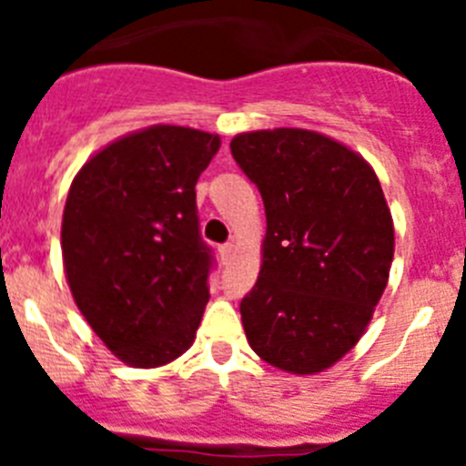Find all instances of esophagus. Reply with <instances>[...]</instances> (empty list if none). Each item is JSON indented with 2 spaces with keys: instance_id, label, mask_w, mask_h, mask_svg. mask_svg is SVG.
I'll return each mask as SVG.
<instances>
[{
  "instance_id": "34e87169",
  "label": "esophagus",
  "mask_w": 466,
  "mask_h": 466,
  "mask_svg": "<svg viewBox=\"0 0 466 466\" xmlns=\"http://www.w3.org/2000/svg\"><path fill=\"white\" fill-rule=\"evenodd\" d=\"M219 257H221V263L228 266L230 258H233V245H230V242H226V245L219 247Z\"/></svg>"
}]
</instances>
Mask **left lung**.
<instances>
[{
  "label": "left lung",
  "instance_id": "obj_1",
  "mask_svg": "<svg viewBox=\"0 0 466 466\" xmlns=\"http://www.w3.org/2000/svg\"><path fill=\"white\" fill-rule=\"evenodd\" d=\"M230 154L266 208L261 273L240 303L247 340L282 371H324L361 339L390 278L380 182L360 154L300 127L242 133Z\"/></svg>",
  "mask_w": 466,
  "mask_h": 466
}]
</instances>
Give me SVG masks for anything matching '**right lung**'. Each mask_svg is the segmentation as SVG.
<instances>
[{
    "instance_id": "right-lung-1",
    "label": "right lung",
    "mask_w": 466,
    "mask_h": 466,
    "mask_svg": "<svg viewBox=\"0 0 466 466\" xmlns=\"http://www.w3.org/2000/svg\"><path fill=\"white\" fill-rule=\"evenodd\" d=\"M219 144L193 127L151 126L111 142L74 177L65 273L86 322L126 364L163 366L196 339L214 266L196 182Z\"/></svg>"
}]
</instances>
